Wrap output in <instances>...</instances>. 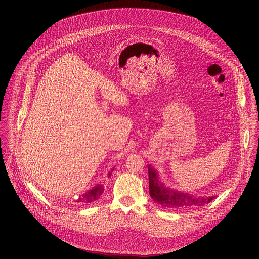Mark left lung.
<instances>
[{
  "label": "left lung",
  "mask_w": 259,
  "mask_h": 259,
  "mask_svg": "<svg viewBox=\"0 0 259 259\" xmlns=\"http://www.w3.org/2000/svg\"><path fill=\"white\" fill-rule=\"evenodd\" d=\"M148 173L149 193L156 203L164 208L180 210L194 209L207 205L215 198V195L196 196L166 187V185L160 181L158 172L151 165H148Z\"/></svg>",
  "instance_id": "obj_1"
}]
</instances>
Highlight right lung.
I'll return each instance as SVG.
<instances>
[{"label": "right lung", "mask_w": 259, "mask_h": 259, "mask_svg": "<svg viewBox=\"0 0 259 259\" xmlns=\"http://www.w3.org/2000/svg\"><path fill=\"white\" fill-rule=\"evenodd\" d=\"M114 169H111V171H109L108 176H110L112 174V171ZM104 192V188L102 185L98 184L95 187H93L92 189L88 190L87 192H85L84 194H81L78 196V198L75 200L76 202H83V203H88V202H92L94 200H97L100 198V196L102 195V193Z\"/></svg>", "instance_id": "right-lung-1"}]
</instances>
